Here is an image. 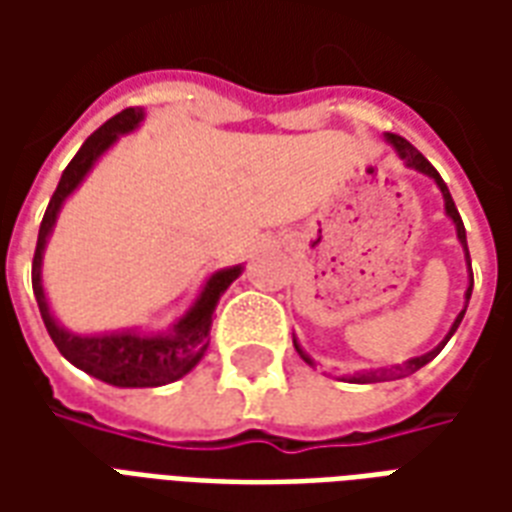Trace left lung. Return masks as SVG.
Masks as SVG:
<instances>
[{
	"label": "left lung",
	"mask_w": 512,
	"mask_h": 512,
	"mask_svg": "<svg viewBox=\"0 0 512 512\" xmlns=\"http://www.w3.org/2000/svg\"><path fill=\"white\" fill-rule=\"evenodd\" d=\"M386 139L395 145V150L400 153V158L406 161L408 167L419 169V172H425V175H430V178L436 180V186L441 189V194H444V211H447V216H450L452 222H455V230H458V241H461L463 252H466V266H469V288H466V304H469V299H472V285H474V277H472V260H469V246H466V230H463V222H461V213H458V208H455V202H452L450 197V189H447V183L441 180V175L436 172V167L430 164L428 158L419 153L417 147L411 145L408 139H403V136L397 134H386ZM463 315H466V307H463L461 312H458V318H455V323H452L450 334L444 337V343L436 345L433 351H428V354L422 356H414V359H408V362H403V365H395V367H384V370H376V373H362V376H354L351 381L354 384H376V381H395V378H406L411 376V373H417L419 367H425L430 362V359H436L439 356V351L447 345V340H450L452 334H455V329L461 326ZM293 345H296V351H299V356L307 362V365H312V359L304 351H301V345L293 340Z\"/></svg>",
	"instance_id": "left-lung-1"
}]
</instances>
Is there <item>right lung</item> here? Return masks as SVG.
I'll use <instances>...</instances> for the list:
<instances>
[{
	"instance_id": "1",
	"label": "right lung",
	"mask_w": 512,
	"mask_h": 512,
	"mask_svg": "<svg viewBox=\"0 0 512 512\" xmlns=\"http://www.w3.org/2000/svg\"><path fill=\"white\" fill-rule=\"evenodd\" d=\"M142 117H145V112L139 106H131V109H123L112 120H106L95 134L87 136V142L79 147V153L73 156L71 164L62 172L57 191L51 194L49 208H46L43 222H40L35 260H32V290H35V299H38L40 318L46 323V332L54 340V345L60 348V354L71 365L84 370L87 376L106 381L112 386H164L186 376L191 367H197V362L208 351V343H211L208 332H211L216 301L241 274V266L216 271L205 282L200 299L194 301V307L172 326L169 334H153L150 337V334L117 332L82 337V334L65 332L60 323L54 321L46 293H43L40 266H43V249H46V241H49L51 227L57 222V213H60L62 202L68 200V194L93 169L101 153L115 145L117 136L134 131L142 123Z\"/></svg>"
}]
</instances>
